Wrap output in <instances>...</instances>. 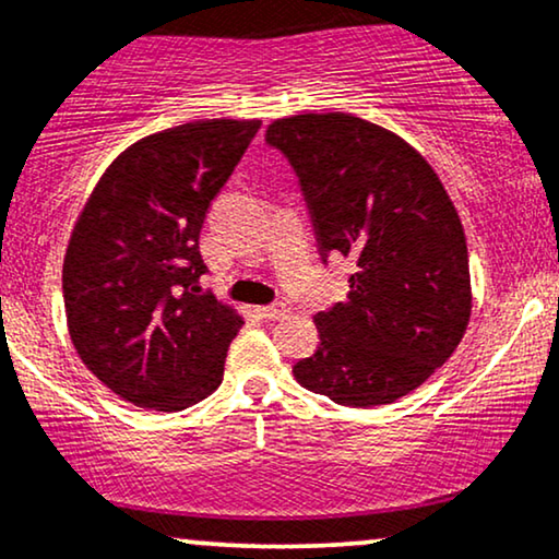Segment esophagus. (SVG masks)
I'll return each mask as SVG.
<instances>
[{"instance_id":"34e87169","label":"esophagus","mask_w":559,"mask_h":559,"mask_svg":"<svg viewBox=\"0 0 559 559\" xmlns=\"http://www.w3.org/2000/svg\"><path fill=\"white\" fill-rule=\"evenodd\" d=\"M288 312H292V307H288V304H284V301L267 304V307H258V314L263 317V320H267V322L284 320V317H286Z\"/></svg>"}]
</instances>
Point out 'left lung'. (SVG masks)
<instances>
[{
    "mask_svg": "<svg viewBox=\"0 0 559 559\" xmlns=\"http://www.w3.org/2000/svg\"><path fill=\"white\" fill-rule=\"evenodd\" d=\"M265 141L292 162L322 260L356 263L348 299L314 317L320 345L296 381L345 407L405 397L469 324L467 237L447 188L405 139L350 112L278 118Z\"/></svg>",
    "mask_w": 559,
    "mask_h": 559,
    "instance_id": "1",
    "label": "left lung"
}]
</instances>
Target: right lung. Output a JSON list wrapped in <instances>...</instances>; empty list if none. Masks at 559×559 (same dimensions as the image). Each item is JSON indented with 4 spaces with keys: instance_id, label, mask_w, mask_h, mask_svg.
<instances>
[{
    "instance_id": "obj_1",
    "label": "right lung",
    "mask_w": 559,
    "mask_h": 559,
    "mask_svg": "<svg viewBox=\"0 0 559 559\" xmlns=\"http://www.w3.org/2000/svg\"><path fill=\"white\" fill-rule=\"evenodd\" d=\"M260 121L211 118L139 139L97 180L63 258L82 364L136 407L175 413L224 379L237 309L203 294V218Z\"/></svg>"
}]
</instances>
